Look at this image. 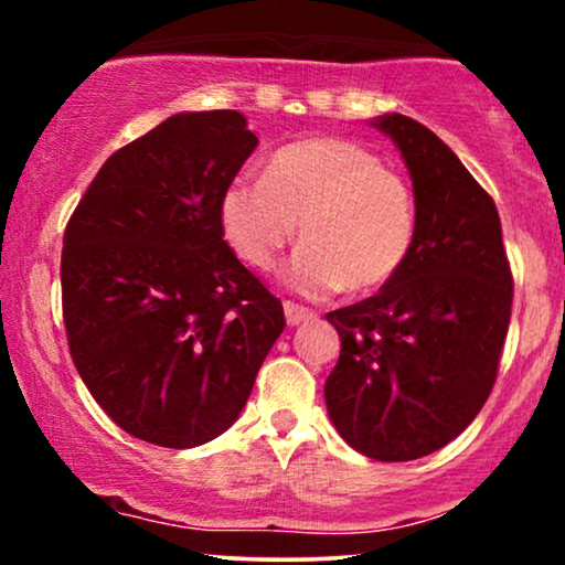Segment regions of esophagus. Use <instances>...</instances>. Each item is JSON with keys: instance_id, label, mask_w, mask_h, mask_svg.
I'll list each match as a JSON object with an SVG mask.
<instances>
[{"instance_id": "esophagus-1", "label": "esophagus", "mask_w": 565, "mask_h": 565, "mask_svg": "<svg viewBox=\"0 0 565 565\" xmlns=\"http://www.w3.org/2000/svg\"><path fill=\"white\" fill-rule=\"evenodd\" d=\"M284 316H287L289 327H300V323L316 319V313L310 308H302L297 302H284Z\"/></svg>"}]
</instances>
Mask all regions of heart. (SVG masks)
<instances>
[{"label":"heart","instance_id":"b5f03b06","mask_svg":"<svg viewBox=\"0 0 565 565\" xmlns=\"http://www.w3.org/2000/svg\"><path fill=\"white\" fill-rule=\"evenodd\" d=\"M228 244L270 270L300 223L302 246L284 270L300 295L369 291L404 268L417 231L408 185L359 142L310 138L278 148L263 180L236 178L220 201Z\"/></svg>","mask_w":565,"mask_h":565}]
</instances>
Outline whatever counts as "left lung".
I'll return each instance as SVG.
<instances>
[{
  "mask_svg": "<svg viewBox=\"0 0 565 565\" xmlns=\"http://www.w3.org/2000/svg\"><path fill=\"white\" fill-rule=\"evenodd\" d=\"M366 125L401 151L417 231L404 268L380 295L327 313L342 350L323 398L355 451L408 462L457 438L489 398L512 276L494 201L457 153L404 114Z\"/></svg>",
  "mask_w": 565,
  "mask_h": 565,
  "instance_id": "8db88e82",
  "label": "left lung"
}]
</instances>
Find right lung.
Listing matches in <instances>:
<instances>
[{"label":"right lung","instance_id":"right-lung-1","mask_svg":"<svg viewBox=\"0 0 565 565\" xmlns=\"http://www.w3.org/2000/svg\"><path fill=\"white\" fill-rule=\"evenodd\" d=\"M257 138L238 111L172 114L119 148L68 220L76 372L129 436L193 449L236 423L284 308L223 242L220 201Z\"/></svg>","mask_w":565,"mask_h":565}]
</instances>
